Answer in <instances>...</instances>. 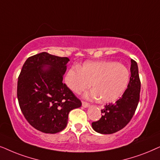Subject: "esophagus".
Masks as SVG:
<instances>
[{"instance_id":"obj_1","label":"esophagus","mask_w":160,"mask_h":160,"mask_svg":"<svg viewBox=\"0 0 160 160\" xmlns=\"http://www.w3.org/2000/svg\"><path fill=\"white\" fill-rule=\"evenodd\" d=\"M82 107H83V108H88V107H89V106H90V104H89L88 102L82 101Z\"/></svg>"}]
</instances>
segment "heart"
Segmentation results:
<instances>
[{
	"label": "heart",
	"instance_id": "obj_1",
	"mask_svg": "<svg viewBox=\"0 0 160 160\" xmlns=\"http://www.w3.org/2000/svg\"><path fill=\"white\" fill-rule=\"evenodd\" d=\"M130 72L126 66L111 61L85 63L82 68L72 67L65 78L67 86L75 93H80L92 86L93 89L85 97L104 103L118 99L128 87Z\"/></svg>",
	"mask_w": 160,
	"mask_h": 160
}]
</instances>
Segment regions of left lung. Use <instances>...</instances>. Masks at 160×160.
I'll return each instance as SVG.
<instances>
[{
  "label": "left lung",
  "mask_w": 160,
  "mask_h": 160,
  "mask_svg": "<svg viewBox=\"0 0 160 160\" xmlns=\"http://www.w3.org/2000/svg\"><path fill=\"white\" fill-rule=\"evenodd\" d=\"M131 76L127 90L115 103H109L102 109L99 120L91 123L92 128L101 134L116 132L128 124L137 109L140 99V80L138 63L131 59Z\"/></svg>",
  "instance_id": "obj_1"
}]
</instances>
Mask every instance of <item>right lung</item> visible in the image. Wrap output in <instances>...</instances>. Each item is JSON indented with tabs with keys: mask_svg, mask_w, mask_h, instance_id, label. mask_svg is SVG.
<instances>
[{
	"mask_svg": "<svg viewBox=\"0 0 160 160\" xmlns=\"http://www.w3.org/2000/svg\"><path fill=\"white\" fill-rule=\"evenodd\" d=\"M69 61L67 57L39 53L25 61L18 77L17 93L21 111L28 122L42 132L62 131L69 112L82 105L63 82Z\"/></svg>",
	"mask_w": 160,
	"mask_h": 160,
	"instance_id": "right-lung-1",
	"label": "right lung"
}]
</instances>
